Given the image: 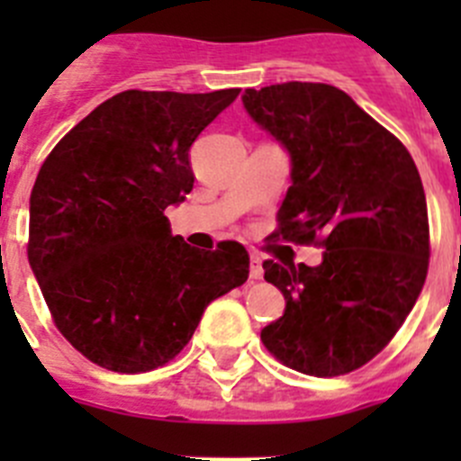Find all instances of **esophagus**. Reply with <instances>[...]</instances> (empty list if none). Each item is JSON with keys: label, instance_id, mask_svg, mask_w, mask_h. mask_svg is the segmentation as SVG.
Listing matches in <instances>:
<instances>
[{"label": "esophagus", "instance_id": "esophagus-1", "mask_svg": "<svg viewBox=\"0 0 461 461\" xmlns=\"http://www.w3.org/2000/svg\"><path fill=\"white\" fill-rule=\"evenodd\" d=\"M249 276H251V279H263V260H260L258 254H251Z\"/></svg>", "mask_w": 461, "mask_h": 461}]
</instances>
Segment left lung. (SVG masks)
<instances>
[{"mask_svg":"<svg viewBox=\"0 0 461 461\" xmlns=\"http://www.w3.org/2000/svg\"><path fill=\"white\" fill-rule=\"evenodd\" d=\"M242 104L291 157L279 235L303 244L321 238L325 247L313 267L263 263L286 309L260 339L297 372H353L393 339L425 284L420 175L409 149L332 85L244 89Z\"/></svg>","mask_w":461,"mask_h":461,"instance_id":"8db88e82","label":"left lung"}]
</instances>
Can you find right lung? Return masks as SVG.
<instances>
[{"instance_id": "right-lung-1", "label": "right lung", "mask_w": 461, "mask_h": 461, "mask_svg": "<svg viewBox=\"0 0 461 461\" xmlns=\"http://www.w3.org/2000/svg\"><path fill=\"white\" fill-rule=\"evenodd\" d=\"M238 94H115L41 166L30 198L32 272L59 332L99 367L166 365L207 304L249 276L242 244L198 251L170 233L164 214L194 189V140Z\"/></svg>"}]
</instances>
